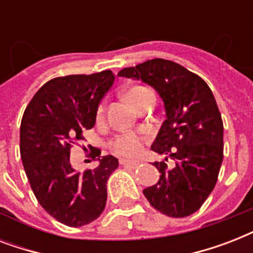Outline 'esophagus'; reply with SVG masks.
<instances>
[{"instance_id":"obj_1","label":"esophagus","mask_w":253,"mask_h":253,"mask_svg":"<svg viewBox=\"0 0 253 253\" xmlns=\"http://www.w3.org/2000/svg\"><path fill=\"white\" fill-rule=\"evenodd\" d=\"M119 163H121V166L130 167V168H136L142 164V162H139V160H126V159H122Z\"/></svg>"}]
</instances>
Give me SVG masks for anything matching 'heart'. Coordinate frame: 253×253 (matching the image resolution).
I'll return each mask as SVG.
<instances>
[{
  "label": "heart",
  "instance_id": "obj_1",
  "mask_svg": "<svg viewBox=\"0 0 253 253\" xmlns=\"http://www.w3.org/2000/svg\"><path fill=\"white\" fill-rule=\"evenodd\" d=\"M147 90L146 87L143 86H135L131 89L128 93V97L132 102L138 106V95L139 93ZM102 111V107L99 109V113ZM143 140L140 136L135 134H122L115 136L110 142V148L114 151L115 154L122 155V156H135L142 151Z\"/></svg>",
  "mask_w": 253,
  "mask_h": 253
}]
</instances>
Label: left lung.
I'll list each match as a JSON object with an SVG mask.
<instances>
[{
	"instance_id": "obj_1",
	"label": "left lung",
	"mask_w": 253,
	"mask_h": 253,
	"mask_svg": "<svg viewBox=\"0 0 253 253\" xmlns=\"http://www.w3.org/2000/svg\"><path fill=\"white\" fill-rule=\"evenodd\" d=\"M118 75L155 87L166 107L151 150L168 155L176 166L168 169V159L155 163L160 180L143 194L164 215H190L212 192L223 160V122L211 89L198 75L166 59L123 68Z\"/></svg>"
}]
</instances>
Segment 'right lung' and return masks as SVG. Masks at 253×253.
<instances>
[{
	"mask_svg": "<svg viewBox=\"0 0 253 253\" xmlns=\"http://www.w3.org/2000/svg\"><path fill=\"white\" fill-rule=\"evenodd\" d=\"M114 80L111 71L52 79L35 93L22 117L21 158L31 189L42 208L69 227L85 226L102 214L106 182L118 168V159L99 158L101 152H91L98 166L84 173L69 160L73 144L94 126L99 102Z\"/></svg>",
	"mask_w": 253,
	"mask_h": 253,
	"instance_id": "1",
	"label": "right lung"
}]
</instances>
